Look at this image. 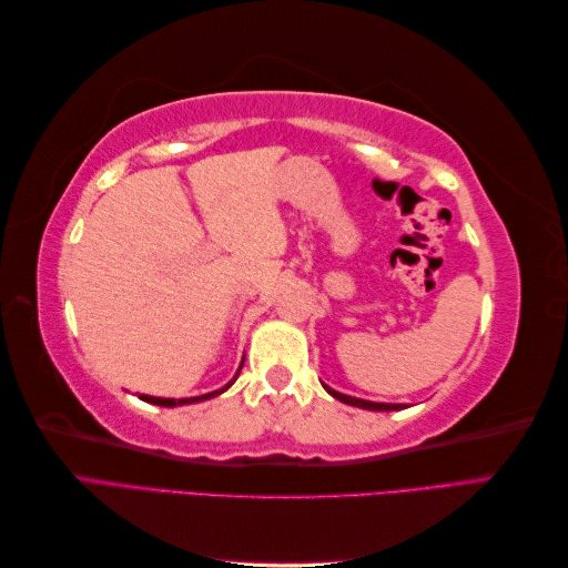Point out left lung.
Masks as SVG:
<instances>
[{
    "mask_svg": "<svg viewBox=\"0 0 568 568\" xmlns=\"http://www.w3.org/2000/svg\"><path fill=\"white\" fill-rule=\"evenodd\" d=\"M324 386V384H322ZM326 393L334 395L336 400L346 403V405H353V407H363V409H374V412H395V409H405L407 405H395V403H372V400H363V398H353V395H346V393H338L329 386H324Z\"/></svg>",
    "mask_w": 568,
    "mask_h": 568,
    "instance_id": "left-lung-1",
    "label": "left lung"
}]
</instances>
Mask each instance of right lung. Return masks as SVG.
Listing matches in <instances>:
<instances>
[{
	"label": "right lung",
	"instance_id": "1",
	"mask_svg": "<svg viewBox=\"0 0 568 568\" xmlns=\"http://www.w3.org/2000/svg\"><path fill=\"white\" fill-rule=\"evenodd\" d=\"M244 365V363H242ZM239 376V374H236ZM236 376L234 379L227 384V386H222L220 390H211V393H205V395H196V398H180V400H175V398H156V395H140V398L144 400V403H151V405H161V407H175V405H189V403H201V400H209V398H215V395H220V393H225L234 382H236Z\"/></svg>",
	"mask_w": 568,
	"mask_h": 568
}]
</instances>
